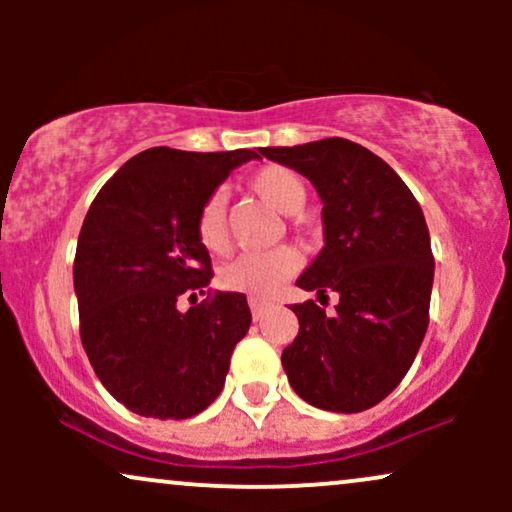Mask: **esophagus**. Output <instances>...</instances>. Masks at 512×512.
<instances>
[{
    "label": "esophagus",
    "mask_w": 512,
    "mask_h": 512,
    "mask_svg": "<svg viewBox=\"0 0 512 512\" xmlns=\"http://www.w3.org/2000/svg\"><path fill=\"white\" fill-rule=\"evenodd\" d=\"M248 303H250L252 317H255V320H260V317H262L264 313H267L269 308H272V303L262 301V298H248Z\"/></svg>",
    "instance_id": "obj_1"
}]
</instances>
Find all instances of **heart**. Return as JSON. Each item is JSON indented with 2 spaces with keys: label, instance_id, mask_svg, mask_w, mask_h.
I'll return each instance as SVG.
<instances>
[{
  "label": "heart",
  "instance_id": "b5f03b06",
  "mask_svg": "<svg viewBox=\"0 0 512 512\" xmlns=\"http://www.w3.org/2000/svg\"><path fill=\"white\" fill-rule=\"evenodd\" d=\"M248 187L262 202L281 211L296 214L305 202V185L296 173L284 166H264L250 175ZM197 240L211 255H221L228 245L226 197L221 192H211L197 211ZM301 269V255L291 245L264 252H245L236 260L223 264L219 281L226 291L250 293V296H267L284 284L289 276Z\"/></svg>",
  "mask_w": 512,
  "mask_h": 512
}]
</instances>
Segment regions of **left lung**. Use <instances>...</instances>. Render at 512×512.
I'll return each instance as SVG.
<instances>
[{
  "label": "left lung",
  "mask_w": 512,
  "mask_h": 512,
  "mask_svg": "<svg viewBox=\"0 0 512 512\" xmlns=\"http://www.w3.org/2000/svg\"><path fill=\"white\" fill-rule=\"evenodd\" d=\"M260 154L305 175L322 199L325 248L296 286L339 303L293 305L298 337L281 354L296 395L317 409L356 414L402 383L428 327L431 236L404 180L366 146L342 137Z\"/></svg>",
  "instance_id": "8db88e82"
}]
</instances>
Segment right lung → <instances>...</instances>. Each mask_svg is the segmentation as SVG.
Segmentation results:
<instances>
[{
	"mask_svg": "<svg viewBox=\"0 0 512 512\" xmlns=\"http://www.w3.org/2000/svg\"><path fill=\"white\" fill-rule=\"evenodd\" d=\"M257 151L195 154L154 146L101 187L74 257L81 344L105 390L129 411L190 419L221 395L250 330L243 293L211 291L197 211ZM199 292H207L202 304ZM180 297L196 305L182 314Z\"/></svg>",
	"mask_w": 512,
	"mask_h": 512,
	"instance_id": "1",
	"label": "right lung"
}]
</instances>
